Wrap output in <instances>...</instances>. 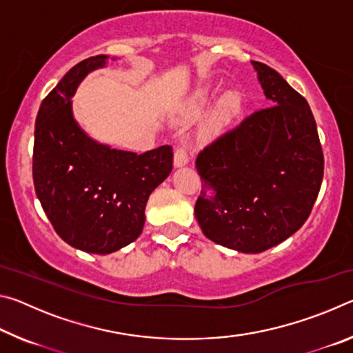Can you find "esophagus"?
I'll use <instances>...</instances> for the list:
<instances>
[{"label":"esophagus","mask_w":353,"mask_h":353,"mask_svg":"<svg viewBox=\"0 0 353 353\" xmlns=\"http://www.w3.org/2000/svg\"><path fill=\"white\" fill-rule=\"evenodd\" d=\"M187 163H188L187 148H185V145H181L174 152V166H176V168H181V166L187 165Z\"/></svg>","instance_id":"esophagus-1"}]
</instances>
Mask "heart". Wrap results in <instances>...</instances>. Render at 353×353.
<instances>
[{
  "instance_id": "obj_1",
  "label": "heart",
  "mask_w": 353,
  "mask_h": 353,
  "mask_svg": "<svg viewBox=\"0 0 353 353\" xmlns=\"http://www.w3.org/2000/svg\"><path fill=\"white\" fill-rule=\"evenodd\" d=\"M210 99H212L210 88H198V90L193 92V94L190 97V101H188L190 110L198 112L199 109H202V107L207 105ZM238 104H240V98H238V94L227 93L225 97L218 103L216 109H214L212 121H210V124H208V129L214 130V129L223 126V123L225 121V119L238 109Z\"/></svg>"
}]
</instances>
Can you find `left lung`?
I'll return each instance as SVG.
<instances>
[{"label":"left lung","instance_id":"left-lung-1","mask_svg":"<svg viewBox=\"0 0 353 353\" xmlns=\"http://www.w3.org/2000/svg\"><path fill=\"white\" fill-rule=\"evenodd\" d=\"M268 107L227 130L196 159L204 183L194 214L221 246L259 254L308 219L324 176L308 103L276 70L252 61Z\"/></svg>","mask_w":353,"mask_h":353}]
</instances>
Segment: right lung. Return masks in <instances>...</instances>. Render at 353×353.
I'll use <instances>...</instances> for the list:
<instances>
[{"mask_svg":"<svg viewBox=\"0 0 353 353\" xmlns=\"http://www.w3.org/2000/svg\"><path fill=\"white\" fill-rule=\"evenodd\" d=\"M107 59L99 54L74 65L41 101L32 155L35 193L57 235L99 255L140 236L149 194L172 170L168 145L143 154L119 151L94 141L77 124L71 98Z\"/></svg>","mask_w":353,"mask_h":353,"instance_id":"right-lung-1","label":"right lung"}]
</instances>
